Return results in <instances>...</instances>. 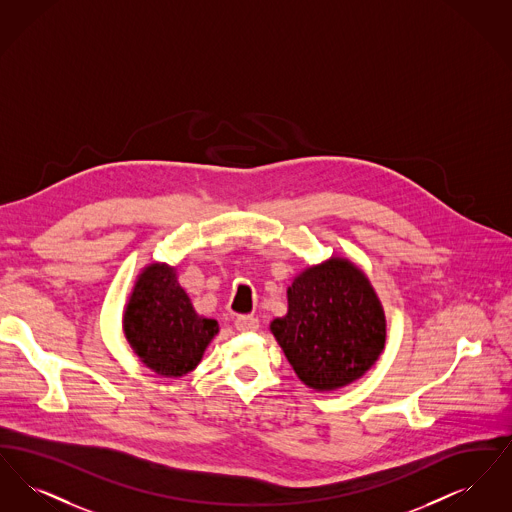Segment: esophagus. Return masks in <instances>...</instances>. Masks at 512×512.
<instances>
[{"label":"esophagus","instance_id":"1","mask_svg":"<svg viewBox=\"0 0 512 512\" xmlns=\"http://www.w3.org/2000/svg\"><path fill=\"white\" fill-rule=\"evenodd\" d=\"M259 328V318L253 315H242L236 318V330L238 332H255Z\"/></svg>","mask_w":512,"mask_h":512}]
</instances>
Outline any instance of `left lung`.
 <instances>
[{
  "instance_id": "8db88e82",
  "label": "left lung",
  "mask_w": 512,
  "mask_h": 512,
  "mask_svg": "<svg viewBox=\"0 0 512 512\" xmlns=\"http://www.w3.org/2000/svg\"><path fill=\"white\" fill-rule=\"evenodd\" d=\"M270 332L299 380L332 391L359 380L386 345V315L365 272L330 257L305 268L288 288V313Z\"/></svg>"
}]
</instances>
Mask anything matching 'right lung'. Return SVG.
<instances>
[{
  "mask_svg": "<svg viewBox=\"0 0 512 512\" xmlns=\"http://www.w3.org/2000/svg\"><path fill=\"white\" fill-rule=\"evenodd\" d=\"M122 326L140 361L165 378L192 372L219 334L217 320L195 313L176 280V268L165 263H151L142 270L128 297Z\"/></svg>",
  "mask_w": 512,
  "mask_h": 512,
  "instance_id": "1",
  "label": "right lung"
}]
</instances>
